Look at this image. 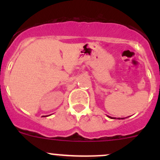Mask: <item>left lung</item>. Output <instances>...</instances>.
<instances>
[{
	"instance_id": "obj_1",
	"label": "left lung",
	"mask_w": 160,
	"mask_h": 160,
	"mask_svg": "<svg viewBox=\"0 0 160 160\" xmlns=\"http://www.w3.org/2000/svg\"><path fill=\"white\" fill-rule=\"evenodd\" d=\"M108 117L109 118H111V119H119V120H120V119H124L123 118H112V117H110V116H108Z\"/></svg>"
}]
</instances>
